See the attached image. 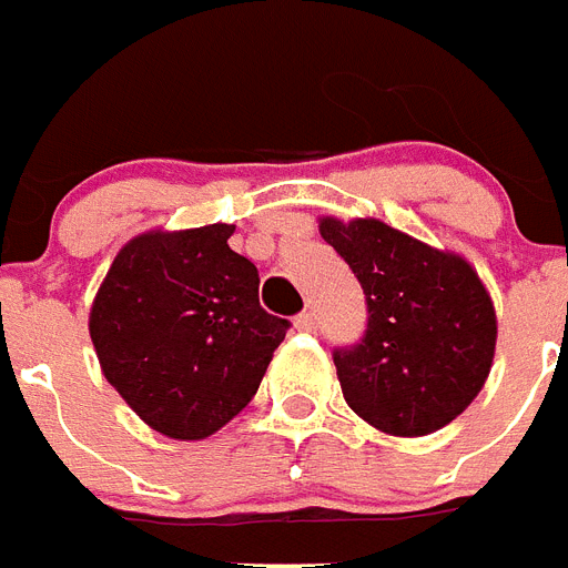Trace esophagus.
<instances>
[{
  "label": "esophagus",
  "instance_id": "1",
  "mask_svg": "<svg viewBox=\"0 0 568 568\" xmlns=\"http://www.w3.org/2000/svg\"><path fill=\"white\" fill-rule=\"evenodd\" d=\"M293 325H296L298 331H313V328H316V316H313L311 311L298 313V316H296V322H293Z\"/></svg>",
  "mask_w": 568,
  "mask_h": 568
}]
</instances>
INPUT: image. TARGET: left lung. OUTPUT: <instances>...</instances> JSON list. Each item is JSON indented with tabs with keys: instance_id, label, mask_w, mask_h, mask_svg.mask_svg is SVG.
<instances>
[{
	"instance_id": "obj_1",
	"label": "left lung",
	"mask_w": 568,
	"mask_h": 568,
	"mask_svg": "<svg viewBox=\"0 0 568 568\" xmlns=\"http://www.w3.org/2000/svg\"><path fill=\"white\" fill-rule=\"evenodd\" d=\"M366 296V334L334 348L348 407L393 437H425L478 396L496 355V307L460 255L381 220H320Z\"/></svg>"
}]
</instances>
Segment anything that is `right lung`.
Segmentation results:
<instances>
[{"instance_id": "obj_1", "label": "right lung", "mask_w": 568, "mask_h": 568, "mask_svg": "<svg viewBox=\"0 0 568 568\" xmlns=\"http://www.w3.org/2000/svg\"><path fill=\"white\" fill-rule=\"evenodd\" d=\"M231 234L216 222L129 240L90 307L104 378L172 439H205L234 419L290 328L261 307L257 266Z\"/></svg>"}]
</instances>
